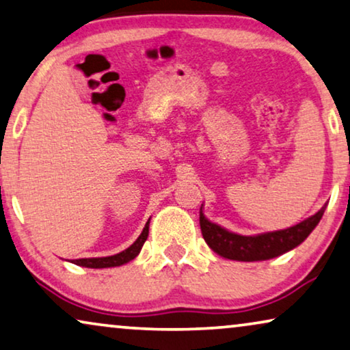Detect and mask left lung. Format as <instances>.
<instances>
[{
	"label": "left lung",
	"mask_w": 350,
	"mask_h": 350,
	"mask_svg": "<svg viewBox=\"0 0 350 350\" xmlns=\"http://www.w3.org/2000/svg\"><path fill=\"white\" fill-rule=\"evenodd\" d=\"M323 212L325 207L296 226L282 229V231L260 234V236H239V234L229 232L218 224L208 221L204 217L202 207L199 212V223L205 242L219 256L236 261H262L271 260V258H275L291 250V248L298 247L314 231L320 218L323 217Z\"/></svg>",
	"instance_id": "obj_1"
}]
</instances>
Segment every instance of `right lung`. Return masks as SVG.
Returning a JSON list of instances; mask_svg holds the SVG:
<instances>
[{
  "instance_id": "add662e5",
  "label": "right lung",
  "mask_w": 350,
  "mask_h": 350,
  "mask_svg": "<svg viewBox=\"0 0 350 350\" xmlns=\"http://www.w3.org/2000/svg\"><path fill=\"white\" fill-rule=\"evenodd\" d=\"M148 231H150V221L146 223L145 228H143V232L140 234V237H138L131 247L126 248V250L118 253V255L105 256V258H83V260H75L73 262L83 267H92V269H102V267H114V266L126 265V262L132 261L133 258L140 253L143 243H145V241L148 239Z\"/></svg>"
}]
</instances>
